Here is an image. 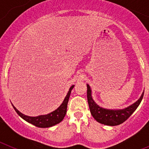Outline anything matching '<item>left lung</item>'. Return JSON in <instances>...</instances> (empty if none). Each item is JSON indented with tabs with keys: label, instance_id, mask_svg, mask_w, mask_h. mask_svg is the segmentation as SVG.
<instances>
[{
	"label": "left lung",
	"instance_id": "1",
	"mask_svg": "<svg viewBox=\"0 0 149 149\" xmlns=\"http://www.w3.org/2000/svg\"><path fill=\"white\" fill-rule=\"evenodd\" d=\"M86 86H87L88 104L91 114L98 122L109 126L119 125L127 120L136 110L142 101L144 95V91H143L139 99L127 107L122 109H107L101 107L98 104H96L92 95L91 87L88 84H86Z\"/></svg>",
	"mask_w": 149,
	"mask_h": 149
}]
</instances>
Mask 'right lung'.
Instances as JSON below:
<instances>
[{
  "mask_svg": "<svg viewBox=\"0 0 149 149\" xmlns=\"http://www.w3.org/2000/svg\"><path fill=\"white\" fill-rule=\"evenodd\" d=\"M74 86V85H72L69 88L68 93H67L66 96H65L64 100H63V103L60 105L58 108L48 114L39 115L37 116H29L24 115L22 113H21L19 110H17L16 107L13 104H12V105H13V108L15 109V112L18 114V116L21 118H22L24 120H25L26 122L32 124V125L38 127L45 128V127H52V126L56 125L59 124L60 122H61L63 120V119H64V117H65V114H66L68 99H69L71 92H72V89H73Z\"/></svg>",
  "mask_w": 149,
  "mask_h": 149,
  "instance_id": "1",
  "label": "right lung"
}]
</instances>
